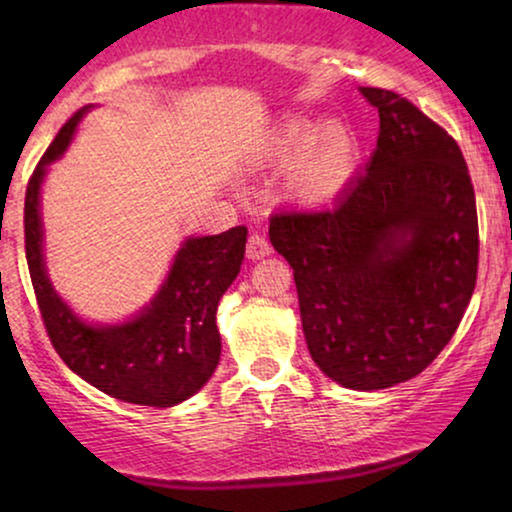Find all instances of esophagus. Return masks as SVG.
Here are the masks:
<instances>
[{"instance_id":"obj_1","label":"esophagus","mask_w":512,"mask_h":512,"mask_svg":"<svg viewBox=\"0 0 512 512\" xmlns=\"http://www.w3.org/2000/svg\"><path fill=\"white\" fill-rule=\"evenodd\" d=\"M270 254V242L268 237H265L263 233H251L249 240H247V256L251 258V261H258V258L268 256Z\"/></svg>"}]
</instances>
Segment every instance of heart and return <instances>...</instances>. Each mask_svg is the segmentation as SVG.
Returning a JSON list of instances; mask_svg holds the SVG:
<instances>
[{
	"mask_svg": "<svg viewBox=\"0 0 512 512\" xmlns=\"http://www.w3.org/2000/svg\"><path fill=\"white\" fill-rule=\"evenodd\" d=\"M291 188L298 198L319 202L333 198L354 167V142L347 130L326 125L317 135L310 125L291 123L277 132L268 144V156L291 160Z\"/></svg>",
	"mask_w": 512,
	"mask_h": 512,
	"instance_id": "heart-1",
	"label": "heart"
}]
</instances>
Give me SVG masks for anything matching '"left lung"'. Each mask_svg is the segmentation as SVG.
<instances>
[{"mask_svg": "<svg viewBox=\"0 0 512 512\" xmlns=\"http://www.w3.org/2000/svg\"><path fill=\"white\" fill-rule=\"evenodd\" d=\"M377 149L324 209L270 216L293 268L312 359L356 391L422 373L461 324L478 279V209L459 144L410 100L361 88Z\"/></svg>", "mask_w": 512, "mask_h": 512, "instance_id": "1", "label": "left lung"}]
</instances>
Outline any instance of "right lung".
Instances as JSON below:
<instances>
[{"label": "right lung", "instance_id": "1", "mask_svg": "<svg viewBox=\"0 0 512 512\" xmlns=\"http://www.w3.org/2000/svg\"><path fill=\"white\" fill-rule=\"evenodd\" d=\"M79 109L62 125L34 167L25 191V256L46 333L60 359L118 401L170 408L193 396L221 356L216 307L244 261L247 228L191 237L174 258L156 300L123 326H88L62 303L46 277L41 254L39 186L46 165L65 153Z\"/></svg>", "mask_w": 512, "mask_h": 512}]
</instances>
